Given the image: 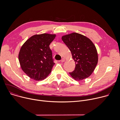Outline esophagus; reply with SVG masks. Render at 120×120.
I'll return each mask as SVG.
<instances>
[{"label": "esophagus", "instance_id": "34e87169", "mask_svg": "<svg viewBox=\"0 0 120 120\" xmlns=\"http://www.w3.org/2000/svg\"><path fill=\"white\" fill-rule=\"evenodd\" d=\"M61 61L62 62H64V61H65V58H63L61 60Z\"/></svg>", "mask_w": 120, "mask_h": 120}]
</instances>
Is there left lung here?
Masks as SVG:
<instances>
[{"label":"left lung","instance_id":"8db88e82","mask_svg":"<svg viewBox=\"0 0 120 120\" xmlns=\"http://www.w3.org/2000/svg\"><path fill=\"white\" fill-rule=\"evenodd\" d=\"M62 39L70 50L75 61V69L69 73L71 76L77 81L88 77L98 63L97 50L93 43L88 38L76 33L64 36Z\"/></svg>","mask_w":120,"mask_h":120}]
</instances>
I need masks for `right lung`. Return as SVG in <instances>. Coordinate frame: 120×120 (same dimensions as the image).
Wrapping results in <instances>:
<instances>
[{
  "mask_svg": "<svg viewBox=\"0 0 120 120\" xmlns=\"http://www.w3.org/2000/svg\"><path fill=\"white\" fill-rule=\"evenodd\" d=\"M55 35L43 34L29 38L22 45L19 56L23 71L37 81L45 78L55 64L49 45Z\"/></svg>",
  "mask_w": 120,
  "mask_h": 120,
  "instance_id": "1",
  "label": "right lung"
}]
</instances>
